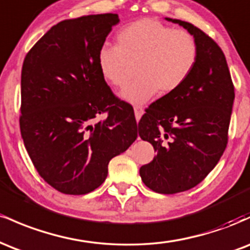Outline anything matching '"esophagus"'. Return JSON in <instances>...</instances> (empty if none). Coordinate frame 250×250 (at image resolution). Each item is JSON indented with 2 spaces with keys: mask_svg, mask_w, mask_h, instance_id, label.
<instances>
[{
  "mask_svg": "<svg viewBox=\"0 0 250 250\" xmlns=\"http://www.w3.org/2000/svg\"><path fill=\"white\" fill-rule=\"evenodd\" d=\"M134 113H135V117H136V121L139 122L140 119H141V116L143 115V113H145V110H143L142 107H134Z\"/></svg>",
  "mask_w": 250,
  "mask_h": 250,
  "instance_id": "esophagus-1",
  "label": "esophagus"
}]
</instances>
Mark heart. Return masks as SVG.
<instances>
[{
  "mask_svg": "<svg viewBox=\"0 0 250 250\" xmlns=\"http://www.w3.org/2000/svg\"><path fill=\"white\" fill-rule=\"evenodd\" d=\"M196 60V41L188 31L148 17L122 28L117 45H102L97 54L100 73L114 88L125 84L129 64L137 63V79L120 93L131 104H143L159 91L161 95L174 93L190 75Z\"/></svg>",
  "mask_w": 250,
  "mask_h": 250,
  "instance_id": "1",
  "label": "heart"
}]
</instances>
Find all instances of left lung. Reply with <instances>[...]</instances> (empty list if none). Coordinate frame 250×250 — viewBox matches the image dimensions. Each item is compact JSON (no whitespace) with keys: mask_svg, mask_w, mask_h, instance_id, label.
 Instances as JSON below:
<instances>
[{"mask_svg":"<svg viewBox=\"0 0 250 250\" xmlns=\"http://www.w3.org/2000/svg\"><path fill=\"white\" fill-rule=\"evenodd\" d=\"M166 20L193 35L197 60L186 82L151 103L140 120V137L156 151L153 161L140 168V176L153 191L176 194L199 185L220 161L235 93L216 42L189 22Z\"/></svg>","mask_w":250,"mask_h":250,"instance_id":"8db88e82","label":"left lung"}]
</instances>
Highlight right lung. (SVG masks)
Wrapping results in <instances>:
<instances>
[{
	"mask_svg": "<svg viewBox=\"0 0 250 250\" xmlns=\"http://www.w3.org/2000/svg\"><path fill=\"white\" fill-rule=\"evenodd\" d=\"M117 14L65 20L50 28L25 56L20 128L36 170L63 194L95 190L108 163L137 137L133 107L103 80L97 54ZM108 114L96 123L97 115Z\"/></svg>",
	"mask_w": 250,
	"mask_h": 250,
	"instance_id": "1",
	"label": "right lung"
}]
</instances>
